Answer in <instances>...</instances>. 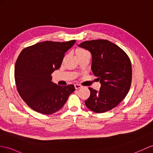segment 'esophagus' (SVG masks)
<instances>
[{
    "instance_id": "34e87169",
    "label": "esophagus",
    "mask_w": 153,
    "mask_h": 153,
    "mask_svg": "<svg viewBox=\"0 0 153 153\" xmlns=\"http://www.w3.org/2000/svg\"><path fill=\"white\" fill-rule=\"evenodd\" d=\"M74 87H75L76 89H79L81 87H83V86L81 85H79V84H75V85H74Z\"/></svg>"
}]
</instances>
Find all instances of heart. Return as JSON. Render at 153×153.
Returning <instances> with one entry per match:
<instances>
[{
    "label": "heart",
    "instance_id": "b5f03b06",
    "mask_svg": "<svg viewBox=\"0 0 153 153\" xmlns=\"http://www.w3.org/2000/svg\"><path fill=\"white\" fill-rule=\"evenodd\" d=\"M88 52L85 49H83V48H78L76 50V55L77 56H78V55H80V54H82V53H87Z\"/></svg>",
    "mask_w": 153,
    "mask_h": 153
}]
</instances>
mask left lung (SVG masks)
<instances>
[{"instance_id": "1", "label": "left lung", "mask_w": 153, "mask_h": 153, "mask_svg": "<svg viewBox=\"0 0 153 153\" xmlns=\"http://www.w3.org/2000/svg\"><path fill=\"white\" fill-rule=\"evenodd\" d=\"M92 54L91 68L101 83L99 91L89 87L86 106L96 113L116 107L128 94L132 82V66L127 54L108 40L87 41L79 45Z\"/></svg>"}]
</instances>
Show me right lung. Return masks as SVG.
<instances>
[{
    "mask_svg": "<svg viewBox=\"0 0 153 153\" xmlns=\"http://www.w3.org/2000/svg\"><path fill=\"white\" fill-rule=\"evenodd\" d=\"M76 42L45 41L26 47L15 65V81L21 98L33 111L52 114L63 107L73 85L60 86L52 82V74L60 68L65 52Z\"/></svg>",
    "mask_w": 153,
    "mask_h": 153,
    "instance_id": "1",
    "label": "right lung"
}]
</instances>
